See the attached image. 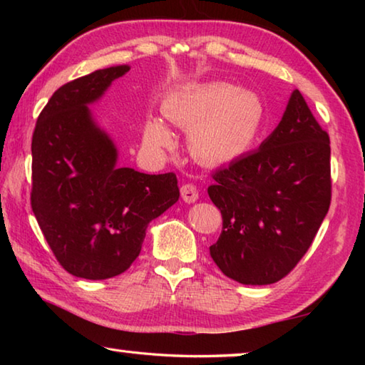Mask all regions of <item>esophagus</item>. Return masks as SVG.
Wrapping results in <instances>:
<instances>
[{
  "mask_svg": "<svg viewBox=\"0 0 365 365\" xmlns=\"http://www.w3.org/2000/svg\"><path fill=\"white\" fill-rule=\"evenodd\" d=\"M180 193H182V200L185 202H195L197 200V196H200V193H197V188L195 187L193 183L182 185Z\"/></svg>",
  "mask_w": 365,
  "mask_h": 365,
  "instance_id": "1",
  "label": "esophagus"
}]
</instances>
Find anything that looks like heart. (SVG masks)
Instances as JSON below:
<instances>
[{"label": "heart", "instance_id": "heart-1", "mask_svg": "<svg viewBox=\"0 0 365 365\" xmlns=\"http://www.w3.org/2000/svg\"><path fill=\"white\" fill-rule=\"evenodd\" d=\"M163 113L175 125L190 128V151L207 164H225L243 156L255 143L264 119L261 98L225 82L187 85L170 91ZM143 137L154 151L174 145V133L156 117L146 122Z\"/></svg>", "mask_w": 365, "mask_h": 365}]
</instances>
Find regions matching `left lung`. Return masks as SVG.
Returning a JSON list of instances; mask_svg holds the SVG:
<instances>
[{
    "mask_svg": "<svg viewBox=\"0 0 365 365\" xmlns=\"http://www.w3.org/2000/svg\"><path fill=\"white\" fill-rule=\"evenodd\" d=\"M207 195L222 214L209 251L243 285L282 280L306 255L331 200L330 138L299 90L259 150L215 170Z\"/></svg>",
    "mask_w": 365,
    "mask_h": 365,
    "instance_id": "1",
    "label": "left lung"
}]
</instances>
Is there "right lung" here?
I'll return each instance as SVG.
<instances>
[{"label":"right lung","instance_id":"add662e5","mask_svg":"<svg viewBox=\"0 0 365 365\" xmlns=\"http://www.w3.org/2000/svg\"><path fill=\"white\" fill-rule=\"evenodd\" d=\"M128 71L108 67L61 86L32 137V211L63 269L86 280L130 267L150 222L180 196L174 172L119 168L114 141L88 109Z\"/></svg>","mask_w":365,"mask_h":365}]
</instances>
